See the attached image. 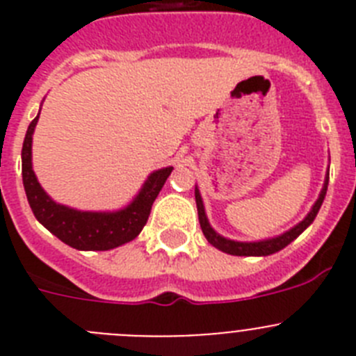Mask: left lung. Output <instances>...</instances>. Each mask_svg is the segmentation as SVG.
I'll list each match as a JSON object with an SVG mask.
<instances>
[{
	"instance_id": "obj_1",
	"label": "left lung",
	"mask_w": 356,
	"mask_h": 356,
	"mask_svg": "<svg viewBox=\"0 0 356 356\" xmlns=\"http://www.w3.org/2000/svg\"><path fill=\"white\" fill-rule=\"evenodd\" d=\"M328 178H330V172H326L325 184H323V188H321L319 197H317V201L312 205L310 212L305 216L303 221H300L296 226H292V228L287 229L285 234L276 235V237H271V238H264V241H253V242L232 241V238H226L222 237V235L217 234L216 229L210 226L209 217H207V212H205V205H203V200H201L200 188H197L196 185V188H194V196H196L197 216H200V225H201V229H203V235H205L207 241H209L213 248L221 250L222 253L235 254V257H267V254H273L276 253V251L284 250L285 246H289L294 238L300 237L305 229L314 222L321 205H323V201H325L326 191H328Z\"/></svg>"
}]
</instances>
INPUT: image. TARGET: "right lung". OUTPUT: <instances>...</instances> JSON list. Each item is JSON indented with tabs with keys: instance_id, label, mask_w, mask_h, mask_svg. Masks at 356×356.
I'll use <instances>...</instances> for the list:
<instances>
[{
	"instance_id": "add662e5",
	"label": "right lung",
	"mask_w": 356,
	"mask_h": 356,
	"mask_svg": "<svg viewBox=\"0 0 356 356\" xmlns=\"http://www.w3.org/2000/svg\"><path fill=\"white\" fill-rule=\"evenodd\" d=\"M39 114L28 127L23 151H21L23 185L37 221L67 246L80 251H108L134 241L147 222L151 205L162 191L168 176L171 175V165L151 172L137 196L119 210L89 212V210H76L67 205H60L40 187L31 165V143L39 122Z\"/></svg>"
}]
</instances>
